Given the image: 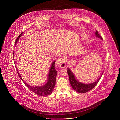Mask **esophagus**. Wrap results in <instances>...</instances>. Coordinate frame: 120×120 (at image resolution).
<instances>
[{
    "label": "esophagus",
    "mask_w": 120,
    "mask_h": 120,
    "mask_svg": "<svg viewBox=\"0 0 120 120\" xmlns=\"http://www.w3.org/2000/svg\"><path fill=\"white\" fill-rule=\"evenodd\" d=\"M65 62L66 61H65V59H64L63 58H58L57 59V60L56 61V63H57V64L60 67H62V68H63L65 66V63H66Z\"/></svg>",
    "instance_id": "1"
}]
</instances>
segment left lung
I'll list each match as a JSON object with an SVG mask.
<instances>
[{
  "label": "left lung",
  "mask_w": 120,
  "mask_h": 120,
  "mask_svg": "<svg viewBox=\"0 0 120 120\" xmlns=\"http://www.w3.org/2000/svg\"><path fill=\"white\" fill-rule=\"evenodd\" d=\"M95 36H96L97 38H100L101 39H102V38L99 34L97 30H96L95 32ZM67 73L68 75H69L70 82L72 88L75 91L79 93H85L93 89L97 85L102 75V73L100 77L95 82L89 84H84L80 82L76 79L74 75L69 68H68Z\"/></svg>",
  "instance_id": "1"
}]
</instances>
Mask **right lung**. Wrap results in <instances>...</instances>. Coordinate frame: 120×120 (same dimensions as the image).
Masks as SVG:
<instances>
[{"instance_id":"right-lung-1","label":"right lung","mask_w":120,"mask_h":120,"mask_svg":"<svg viewBox=\"0 0 120 120\" xmlns=\"http://www.w3.org/2000/svg\"><path fill=\"white\" fill-rule=\"evenodd\" d=\"M23 33L24 32H22V33H21L20 35L18 37V38H16V41L15 42V45L19 41V38L23 35ZM13 56H14V55H13ZM55 62H56L55 61H54L52 64H51V67L49 71V74L48 75V78H47V82L44 85H41V86H33L28 84H27L22 78L20 75L19 72L18 70H17V71H18V73L20 78L25 83L26 86L28 87V88L30 91H31L34 93H35L36 94L40 96H47L48 95H50L51 93H52L56 84V78L57 73V71L55 69Z\"/></svg>"}]
</instances>
